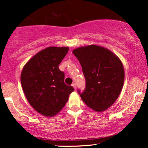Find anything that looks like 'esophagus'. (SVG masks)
<instances>
[{
	"label": "esophagus",
	"instance_id": "obj_1",
	"mask_svg": "<svg viewBox=\"0 0 148 148\" xmlns=\"http://www.w3.org/2000/svg\"><path fill=\"white\" fill-rule=\"evenodd\" d=\"M72 87L74 88V89H75V90L76 89V84H74H74H72Z\"/></svg>",
	"mask_w": 148,
	"mask_h": 148
}]
</instances>
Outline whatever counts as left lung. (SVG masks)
<instances>
[{
    "instance_id": "obj_1",
    "label": "left lung",
    "mask_w": 148,
    "mask_h": 148,
    "mask_svg": "<svg viewBox=\"0 0 148 148\" xmlns=\"http://www.w3.org/2000/svg\"><path fill=\"white\" fill-rule=\"evenodd\" d=\"M85 79L86 89L79 93L81 99L95 111L108 109L123 89L125 70L120 58L109 49L95 45L74 49Z\"/></svg>"
}]
</instances>
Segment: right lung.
<instances>
[{
	"label": "right lung",
	"instance_id": "1",
	"mask_svg": "<svg viewBox=\"0 0 148 148\" xmlns=\"http://www.w3.org/2000/svg\"><path fill=\"white\" fill-rule=\"evenodd\" d=\"M68 51L67 47H47L32 57L22 69L25 97L35 111L46 117L58 114L74 90L64 84V74L58 68Z\"/></svg>",
	"mask_w": 148,
	"mask_h": 148
}]
</instances>
